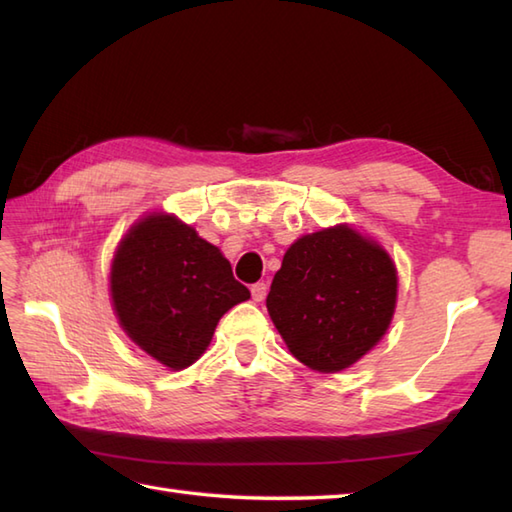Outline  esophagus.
I'll return each mask as SVG.
<instances>
[{
  "label": "esophagus",
  "instance_id": "obj_1",
  "mask_svg": "<svg viewBox=\"0 0 512 512\" xmlns=\"http://www.w3.org/2000/svg\"><path fill=\"white\" fill-rule=\"evenodd\" d=\"M250 295H253V301H264L266 299V295H268V286L266 284H262V281H259V284H253L250 286Z\"/></svg>",
  "mask_w": 512,
  "mask_h": 512
}]
</instances>
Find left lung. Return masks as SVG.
Masks as SVG:
<instances>
[{"label": "left lung", "instance_id": "left-lung-1", "mask_svg": "<svg viewBox=\"0 0 512 512\" xmlns=\"http://www.w3.org/2000/svg\"><path fill=\"white\" fill-rule=\"evenodd\" d=\"M398 273L387 250L336 224L299 237L270 286L266 308L290 354L314 372L352 367L394 319Z\"/></svg>", "mask_w": 512, "mask_h": 512}]
</instances>
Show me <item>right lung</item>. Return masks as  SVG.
<instances>
[{"instance_id":"right-lung-1","label":"right lung","mask_w":512,"mask_h":512,"mask_svg":"<svg viewBox=\"0 0 512 512\" xmlns=\"http://www.w3.org/2000/svg\"><path fill=\"white\" fill-rule=\"evenodd\" d=\"M110 295L129 339L173 372L198 361L224 312L250 299L220 248L171 213H149L125 233Z\"/></svg>"}]
</instances>
